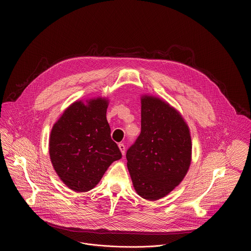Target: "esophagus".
I'll return each mask as SVG.
<instances>
[{"label": "esophagus", "instance_id": "34e87169", "mask_svg": "<svg viewBox=\"0 0 251 251\" xmlns=\"http://www.w3.org/2000/svg\"><path fill=\"white\" fill-rule=\"evenodd\" d=\"M118 147H119V149H120L122 155L124 156V155H125V145H124V144H119Z\"/></svg>", "mask_w": 251, "mask_h": 251}]
</instances>
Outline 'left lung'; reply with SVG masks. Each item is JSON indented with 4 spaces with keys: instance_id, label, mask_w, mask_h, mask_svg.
Instances as JSON below:
<instances>
[{
    "instance_id": "left-lung-1",
    "label": "left lung",
    "mask_w": 251,
    "mask_h": 251,
    "mask_svg": "<svg viewBox=\"0 0 251 251\" xmlns=\"http://www.w3.org/2000/svg\"><path fill=\"white\" fill-rule=\"evenodd\" d=\"M141 104V133L127 150V167L137 194L157 201L183 181L192 140L187 123L169 103L145 95Z\"/></svg>"
}]
</instances>
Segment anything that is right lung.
<instances>
[{
  "mask_svg": "<svg viewBox=\"0 0 251 251\" xmlns=\"http://www.w3.org/2000/svg\"><path fill=\"white\" fill-rule=\"evenodd\" d=\"M108 100L76 101L53 125L50 157L60 180L77 193L93 189L104 173L122 158L106 119Z\"/></svg>",
  "mask_w": 251,
  "mask_h": 251,
  "instance_id": "1",
  "label": "right lung"
}]
</instances>
